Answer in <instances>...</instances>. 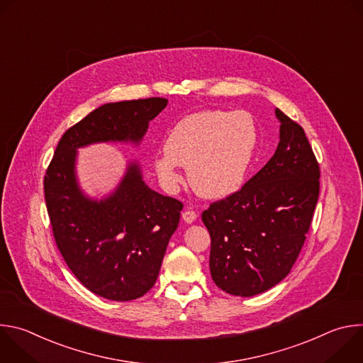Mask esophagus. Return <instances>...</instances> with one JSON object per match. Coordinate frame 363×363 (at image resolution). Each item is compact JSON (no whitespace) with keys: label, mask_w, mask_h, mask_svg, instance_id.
<instances>
[{"label":"esophagus","mask_w":363,"mask_h":363,"mask_svg":"<svg viewBox=\"0 0 363 363\" xmlns=\"http://www.w3.org/2000/svg\"><path fill=\"white\" fill-rule=\"evenodd\" d=\"M182 218H184V221L186 224H191V223H194L196 220V213L192 211V210H186V211L182 213Z\"/></svg>","instance_id":"esophagus-1"}]
</instances>
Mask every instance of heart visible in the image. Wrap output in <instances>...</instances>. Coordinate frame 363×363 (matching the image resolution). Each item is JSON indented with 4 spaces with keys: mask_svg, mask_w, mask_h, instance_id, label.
I'll return each mask as SVG.
<instances>
[{
    "mask_svg": "<svg viewBox=\"0 0 363 363\" xmlns=\"http://www.w3.org/2000/svg\"><path fill=\"white\" fill-rule=\"evenodd\" d=\"M258 126L248 112L202 111L178 121L168 132L153 168L162 184L174 188L186 167L191 188L202 198L218 199L238 191L251 168Z\"/></svg>",
    "mask_w": 363,
    "mask_h": 363,
    "instance_id": "obj_1",
    "label": "heart"
}]
</instances>
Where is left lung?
<instances>
[{
  "label": "left lung",
  "mask_w": 363,
  "mask_h": 363,
  "mask_svg": "<svg viewBox=\"0 0 363 363\" xmlns=\"http://www.w3.org/2000/svg\"><path fill=\"white\" fill-rule=\"evenodd\" d=\"M276 116L280 142L272 160L202 213L211 277L233 296L260 294L290 273L319 198L320 169L303 128L280 109Z\"/></svg>",
  "instance_id": "8db88e82"
}]
</instances>
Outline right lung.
I'll list each match as a JSON object with an SVG mask.
<instances>
[{
  "instance_id": "1",
  "label": "right lung",
  "mask_w": 363,
  "mask_h": 363,
  "mask_svg": "<svg viewBox=\"0 0 363 363\" xmlns=\"http://www.w3.org/2000/svg\"><path fill=\"white\" fill-rule=\"evenodd\" d=\"M167 105L164 97L106 103L65 132L47 168L44 196L56 244L77 280L100 297L129 301L153 287L184 205L150 189L136 162L111 195L86 196L76 178L77 149L138 145Z\"/></svg>"
}]
</instances>
